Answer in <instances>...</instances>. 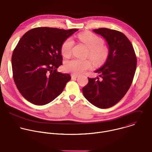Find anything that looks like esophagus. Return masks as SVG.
Segmentation results:
<instances>
[{"mask_svg": "<svg viewBox=\"0 0 152 152\" xmlns=\"http://www.w3.org/2000/svg\"><path fill=\"white\" fill-rule=\"evenodd\" d=\"M71 76H72V78L73 79H76V78L78 77L77 75H75V74H72Z\"/></svg>", "mask_w": 152, "mask_h": 152, "instance_id": "34e87169", "label": "esophagus"}]
</instances>
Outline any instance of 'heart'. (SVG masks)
I'll return each instance as SVG.
<instances>
[{
  "label": "heart",
  "instance_id": "1",
  "mask_svg": "<svg viewBox=\"0 0 152 152\" xmlns=\"http://www.w3.org/2000/svg\"><path fill=\"white\" fill-rule=\"evenodd\" d=\"M79 39L88 48L89 50L88 56L96 66H100L106 59L108 56V49L104 46L102 38L92 33L86 32L79 34ZM74 45V40L69 37L65 40L61 45V54L65 57H69L72 53ZM92 67L91 62L88 60H80L72 59L65 63V69L66 71L75 75H79Z\"/></svg>",
  "mask_w": 152,
  "mask_h": 152
}]
</instances>
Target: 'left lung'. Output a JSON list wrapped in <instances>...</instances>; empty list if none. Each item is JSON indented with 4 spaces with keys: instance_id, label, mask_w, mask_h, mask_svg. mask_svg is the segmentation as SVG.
<instances>
[{
    "instance_id": "obj_1",
    "label": "left lung",
    "mask_w": 152,
    "mask_h": 152,
    "mask_svg": "<svg viewBox=\"0 0 152 152\" xmlns=\"http://www.w3.org/2000/svg\"><path fill=\"white\" fill-rule=\"evenodd\" d=\"M93 31L105 39L109 53L103 66L94 71L102 79L88 78L82 93L91 104L105 109L117 104L127 92L135 73L137 58L131 41L123 33L107 28Z\"/></svg>"
}]
</instances>
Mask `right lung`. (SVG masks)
Wrapping results in <instances>:
<instances>
[{"mask_svg":"<svg viewBox=\"0 0 152 152\" xmlns=\"http://www.w3.org/2000/svg\"><path fill=\"white\" fill-rule=\"evenodd\" d=\"M77 31L36 28L20 38L12 55V69L17 88L28 101L45 105L62 92L71 76L56 71L62 65L61 48Z\"/></svg>","mask_w":152,"mask_h":152,"instance_id":"right-lung-1","label":"right lung"}]
</instances>
